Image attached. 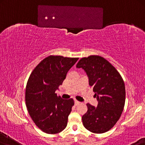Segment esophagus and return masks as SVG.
Returning a JSON list of instances; mask_svg holds the SVG:
<instances>
[{
  "mask_svg": "<svg viewBox=\"0 0 145 145\" xmlns=\"http://www.w3.org/2000/svg\"><path fill=\"white\" fill-rule=\"evenodd\" d=\"M80 104H81V103H80L79 101H77V100L75 101V106H77Z\"/></svg>",
  "mask_w": 145,
  "mask_h": 145,
  "instance_id": "1",
  "label": "esophagus"
}]
</instances>
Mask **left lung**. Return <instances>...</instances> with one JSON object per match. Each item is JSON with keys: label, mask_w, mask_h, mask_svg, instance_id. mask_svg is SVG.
<instances>
[{"label": "left lung", "mask_w": 145, "mask_h": 145, "mask_svg": "<svg viewBox=\"0 0 145 145\" xmlns=\"http://www.w3.org/2000/svg\"><path fill=\"white\" fill-rule=\"evenodd\" d=\"M77 68H82L89 77V84L97 97L98 105L87 103L88 110L82 117L83 125L95 134L110 130L120 118L125 103V86L118 71L99 56L82 57Z\"/></svg>", "instance_id": "1"}]
</instances>
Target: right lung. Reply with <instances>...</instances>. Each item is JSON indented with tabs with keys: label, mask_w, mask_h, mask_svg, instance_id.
Returning <instances> with one entry per match:
<instances>
[{
	"label": "right lung",
	"mask_w": 145,
	"mask_h": 145,
	"mask_svg": "<svg viewBox=\"0 0 145 145\" xmlns=\"http://www.w3.org/2000/svg\"><path fill=\"white\" fill-rule=\"evenodd\" d=\"M78 59L48 56L33 69L27 80L25 93L27 110L35 125L46 134H58L67 126L74 101L62 99L56 90Z\"/></svg>",
	"instance_id": "add662e5"
}]
</instances>
